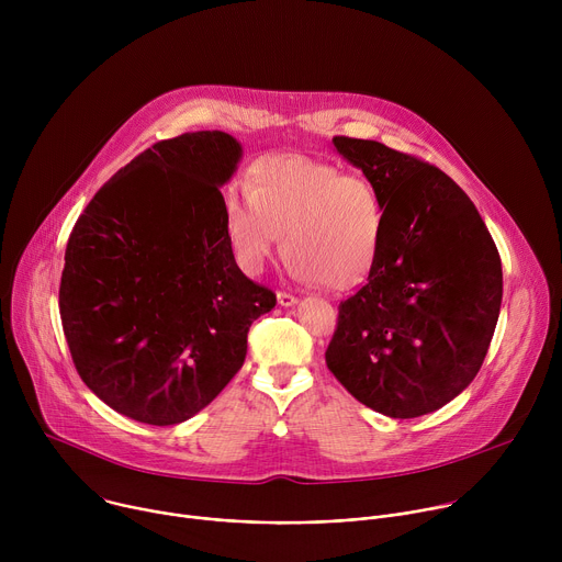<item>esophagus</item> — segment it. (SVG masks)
<instances>
[{
  "mask_svg": "<svg viewBox=\"0 0 562 562\" xmlns=\"http://www.w3.org/2000/svg\"><path fill=\"white\" fill-rule=\"evenodd\" d=\"M278 302H280L282 306H293V304L297 302V297L291 295V293H286V291H278Z\"/></svg>",
  "mask_w": 562,
  "mask_h": 562,
  "instance_id": "34e87169",
  "label": "esophagus"
}]
</instances>
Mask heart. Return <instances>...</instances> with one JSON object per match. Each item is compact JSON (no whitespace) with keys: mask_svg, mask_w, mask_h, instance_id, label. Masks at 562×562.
I'll use <instances>...</instances> for the list:
<instances>
[{"mask_svg":"<svg viewBox=\"0 0 562 562\" xmlns=\"http://www.w3.org/2000/svg\"><path fill=\"white\" fill-rule=\"evenodd\" d=\"M386 206L375 184L300 153L265 155L247 173V195H224V228L249 271H260L282 235V256L302 282L360 284L375 267Z\"/></svg>","mask_w":562,"mask_h":562,"instance_id":"1","label":"heart"}]
</instances>
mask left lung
Listing matches in <instances>:
<instances>
[{"label":"left lung","instance_id":"8db88e82","mask_svg":"<svg viewBox=\"0 0 562 562\" xmlns=\"http://www.w3.org/2000/svg\"><path fill=\"white\" fill-rule=\"evenodd\" d=\"M386 206L382 251L338 306L327 367L362 405L418 418L483 367L501 313L503 267L467 193L425 159L373 139L334 137Z\"/></svg>","mask_w":562,"mask_h":562}]
</instances>
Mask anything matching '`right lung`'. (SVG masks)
Masks as SVG:
<instances>
[{
  "mask_svg": "<svg viewBox=\"0 0 562 562\" xmlns=\"http://www.w3.org/2000/svg\"><path fill=\"white\" fill-rule=\"evenodd\" d=\"M243 148L222 131L155 142L77 217L59 315L72 364L122 416L167 427L204 409L247 358L276 293L235 265L220 187Z\"/></svg>",
  "mask_w": 562,
  "mask_h": 562,
  "instance_id": "add662e5",
  "label": "right lung"
}]
</instances>
